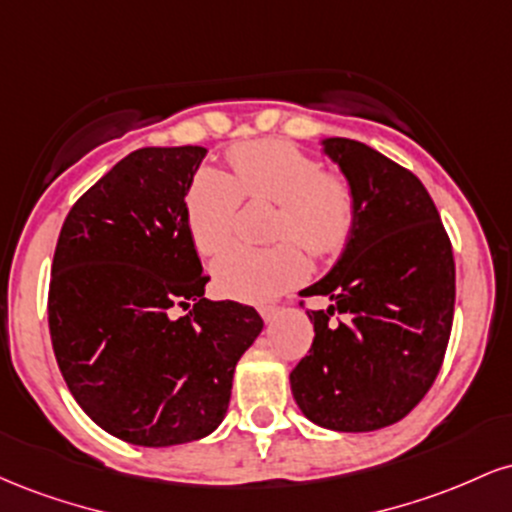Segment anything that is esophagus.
<instances>
[{
	"instance_id": "obj_1",
	"label": "esophagus",
	"mask_w": 512,
	"mask_h": 512,
	"mask_svg": "<svg viewBox=\"0 0 512 512\" xmlns=\"http://www.w3.org/2000/svg\"><path fill=\"white\" fill-rule=\"evenodd\" d=\"M257 310H260V315H262L264 322H272L274 317L279 315V305H276V303H262Z\"/></svg>"
}]
</instances>
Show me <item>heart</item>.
Instances as JSON below:
<instances>
[{
	"label": "heart",
	"instance_id": "heart-1",
	"mask_svg": "<svg viewBox=\"0 0 512 512\" xmlns=\"http://www.w3.org/2000/svg\"><path fill=\"white\" fill-rule=\"evenodd\" d=\"M231 175L207 168L187 192V226L202 255H216L236 236L243 197L276 204L269 248H231L214 262L216 289L238 301H267L308 272L300 246L332 257L349 243L356 223L354 185L322 170L289 142L262 139L228 151ZM298 242L302 244L297 245Z\"/></svg>",
	"mask_w": 512,
	"mask_h": 512
}]
</instances>
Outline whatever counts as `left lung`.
I'll return each mask as SVG.
<instances>
[{"label":"left lung","instance_id":"left-lung-1","mask_svg":"<svg viewBox=\"0 0 512 512\" xmlns=\"http://www.w3.org/2000/svg\"><path fill=\"white\" fill-rule=\"evenodd\" d=\"M325 151L354 185L356 223L332 272L301 291L332 305L308 310L315 337L291 370V390L317 426L375 431L404 419L443 366L455 257L411 170L354 139H325Z\"/></svg>","mask_w":512,"mask_h":512}]
</instances>
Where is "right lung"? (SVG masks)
I'll return each instance as SVG.
<instances>
[{"instance_id": "1", "label": "right lung", "mask_w": 512, "mask_h": 512, "mask_svg": "<svg viewBox=\"0 0 512 512\" xmlns=\"http://www.w3.org/2000/svg\"><path fill=\"white\" fill-rule=\"evenodd\" d=\"M204 154L132 151L76 199L52 257L48 322L64 383L103 431L146 448L221 424L238 358L264 325L252 305L204 298L185 204Z\"/></svg>"}]
</instances>
